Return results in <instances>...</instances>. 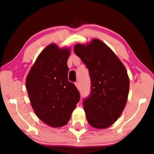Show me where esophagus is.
I'll list each match as a JSON object with an SVG mask.
<instances>
[{
  "label": "esophagus",
  "mask_w": 154,
  "mask_h": 154,
  "mask_svg": "<svg viewBox=\"0 0 154 154\" xmlns=\"http://www.w3.org/2000/svg\"><path fill=\"white\" fill-rule=\"evenodd\" d=\"M75 86L77 87V88L78 90H79V89H80V87H79V83H78V82H76V83H75Z\"/></svg>",
  "instance_id": "obj_1"
}]
</instances>
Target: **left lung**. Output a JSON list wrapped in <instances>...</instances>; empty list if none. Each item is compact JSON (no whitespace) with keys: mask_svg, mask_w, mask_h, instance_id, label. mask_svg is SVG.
<instances>
[{"mask_svg":"<svg viewBox=\"0 0 154 154\" xmlns=\"http://www.w3.org/2000/svg\"><path fill=\"white\" fill-rule=\"evenodd\" d=\"M74 52L89 70L92 83L90 95L83 103L87 120L95 128H106L119 118L126 105L130 80L126 68L98 38L77 43Z\"/></svg>","mask_w":154,"mask_h":154,"instance_id":"8db88e82","label":"left lung"}]
</instances>
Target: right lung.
Returning a JSON list of instances; mask_svg holds the SVG:
<instances>
[{
	"label": "right lung",
	"instance_id": "right-lung-1",
	"mask_svg": "<svg viewBox=\"0 0 154 154\" xmlns=\"http://www.w3.org/2000/svg\"><path fill=\"white\" fill-rule=\"evenodd\" d=\"M69 48L55 43L38 56L26 79L28 97L36 116L53 128L66 125L80 99L79 93L68 81Z\"/></svg>",
	"mask_w": 154,
	"mask_h": 154
}]
</instances>
